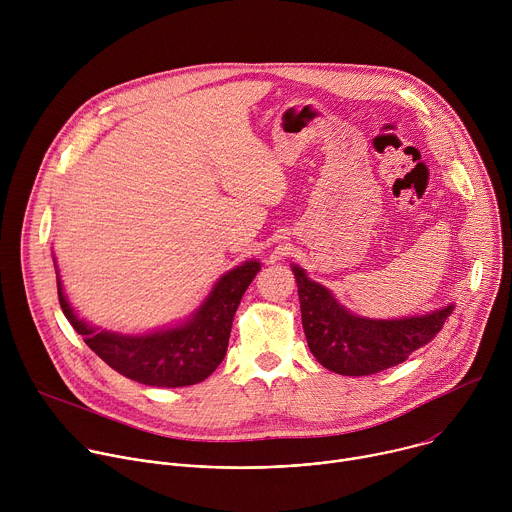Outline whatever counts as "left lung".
<instances>
[{
    "label": "left lung",
    "mask_w": 512,
    "mask_h": 512,
    "mask_svg": "<svg viewBox=\"0 0 512 512\" xmlns=\"http://www.w3.org/2000/svg\"><path fill=\"white\" fill-rule=\"evenodd\" d=\"M298 281L302 324L310 352L332 373L375 375L401 364L435 338L454 312V304L421 316L377 320L346 310L332 291L291 265Z\"/></svg>",
    "instance_id": "8db88e82"
}]
</instances>
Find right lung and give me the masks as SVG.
<instances>
[{
	"label": "right lung",
	"mask_w": 512,
	"mask_h": 512,
	"mask_svg": "<svg viewBox=\"0 0 512 512\" xmlns=\"http://www.w3.org/2000/svg\"><path fill=\"white\" fill-rule=\"evenodd\" d=\"M54 267L60 308L87 346L119 375L148 387L172 389L204 381L223 362L235 312L261 263L251 259L223 273L184 322L145 334L111 332L83 320L64 294L56 259Z\"/></svg>",
	"instance_id": "obj_1"
}]
</instances>
